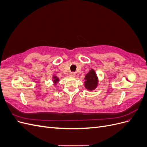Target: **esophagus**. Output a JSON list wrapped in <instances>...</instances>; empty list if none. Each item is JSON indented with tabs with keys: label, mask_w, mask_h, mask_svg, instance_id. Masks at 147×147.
Returning <instances> with one entry per match:
<instances>
[{
	"label": "esophagus",
	"mask_w": 147,
	"mask_h": 147,
	"mask_svg": "<svg viewBox=\"0 0 147 147\" xmlns=\"http://www.w3.org/2000/svg\"><path fill=\"white\" fill-rule=\"evenodd\" d=\"M69 75H70V77H75V72H70V73L69 74Z\"/></svg>",
	"instance_id": "esophagus-1"
}]
</instances>
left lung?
<instances>
[{
    "label": "left lung",
    "mask_w": 147,
    "mask_h": 147,
    "mask_svg": "<svg viewBox=\"0 0 147 147\" xmlns=\"http://www.w3.org/2000/svg\"><path fill=\"white\" fill-rule=\"evenodd\" d=\"M84 86L88 90H92L96 88L97 84V78L94 70L91 69L85 76Z\"/></svg>",
    "instance_id": "left-lung-1"
}]
</instances>
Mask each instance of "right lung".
Segmentation results:
<instances>
[{"instance_id": "add662e5", "label": "right lung", "mask_w": 147, "mask_h": 147, "mask_svg": "<svg viewBox=\"0 0 147 147\" xmlns=\"http://www.w3.org/2000/svg\"><path fill=\"white\" fill-rule=\"evenodd\" d=\"M53 78H54V81H53V82H54L55 83H56L57 82L59 81V79L57 78L56 77H54Z\"/></svg>"}]
</instances>
